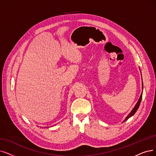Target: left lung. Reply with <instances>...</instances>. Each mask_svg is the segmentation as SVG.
<instances>
[{
  "label": "left lung",
  "mask_w": 156,
  "mask_h": 156,
  "mask_svg": "<svg viewBox=\"0 0 156 156\" xmlns=\"http://www.w3.org/2000/svg\"><path fill=\"white\" fill-rule=\"evenodd\" d=\"M142 89H143V83H142ZM141 98H142V93H141V95H140V98H139V100H138V102L136 103V104L135 105V106H134V108H133V110L131 111V112H130V113L128 115V116L126 118L125 120H124L123 122H125V121H126L127 120H128L129 118L130 117H131V116L136 113V111L138 110V108H139V106H140V103H141Z\"/></svg>",
  "instance_id": "obj_1"
}]
</instances>
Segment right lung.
<instances>
[{"instance_id":"add662e5","label":"right lung","mask_w":156,"mask_h":156,"mask_svg":"<svg viewBox=\"0 0 156 156\" xmlns=\"http://www.w3.org/2000/svg\"><path fill=\"white\" fill-rule=\"evenodd\" d=\"M46 127V128H47V127Z\"/></svg>"}]
</instances>
